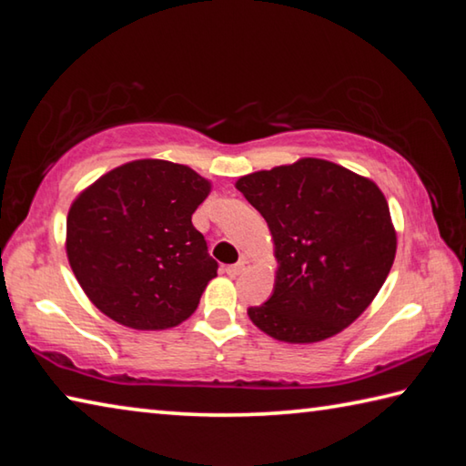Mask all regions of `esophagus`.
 I'll list each match as a JSON object with an SVG mask.
<instances>
[{
	"label": "esophagus",
	"instance_id": "obj_1",
	"mask_svg": "<svg viewBox=\"0 0 466 466\" xmlns=\"http://www.w3.org/2000/svg\"><path fill=\"white\" fill-rule=\"evenodd\" d=\"M247 269H248V261L247 258H242V261H238L236 265H228L226 273L230 275V278H238V275H242Z\"/></svg>",
	"mask_w": 466,
	"mask_h": 466
}]
</instances>
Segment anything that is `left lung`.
<instances>
[{"label":"left lung","instance_id":"8db88e82","mask_svg":"<svg viewBox=\"0 0 466 466\" xmlns=\"http://www.w3.org/2000/svg\"><path fill=\"white\" fill-rule=\"evenodd\" d=\"M236 188L265 218L278 258L273 296L248 309L250 320L286 343L341 333L372 304L397 252L380 188L320 157L252 172Z\"/></svg>","mask_w":466,"mask_h":466}]
</instances>
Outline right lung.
I'll list each match as a JSON object with an SVG mask.
<instances>
[{
	"mask_svg": "<svg viewBox=\"0 0 466 466\" xmlns=\"http://www.w3.org/2000/svg\"><path fill=\"white\" fill-rule=\"evenodd\" d=\"M211 191L185 164L133 160L76 197L66 250L86 296L108 319L137 330L187 320L218 275L191 218Z\"/></svg>",
	"mask_w": 466,
	"mask_h": 466,
	"instance_id": "right-lung-1",
	"label": "right lung"
}]
</instances>
